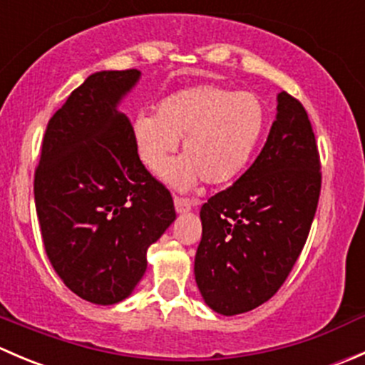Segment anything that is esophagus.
<instances>
[{
	"mask_svg": "<svg viewBox=\"0 0 365 365\" xmlns=\"http://www.w3.org/2000/svg\"><path fill=\"white\" fill-rule=\"evenodd\" d=\"M192 208V203L189 200H183V197H175V210L176 213H185Z\"/></svg>",
	"mask_w": 365,
	"mask_h": 365,
	"instance_id": "34e87169",
	"label": "esophagus"
}]
</instances>
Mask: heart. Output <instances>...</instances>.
Listing matches in <instances>:
<instances>
[{"instance_id": "1", "label": "heart", "mask_w": 365, "mask_h": 365, "mask_svg": "<svg viewBox=\"0 0 365 365\" xmlns=\"http://www.w3.org/2000/svg\"><path fill=\"white\" fill-rule=\"evenodd\" d=\"M267 125L259 97L217 84H200L169 95L157 114L139 113L132 138L143 164L160 173L183 139V159L165 173L178 190H189L200 180L224 185L251 162Z\"/></svg>"}]
</instances>
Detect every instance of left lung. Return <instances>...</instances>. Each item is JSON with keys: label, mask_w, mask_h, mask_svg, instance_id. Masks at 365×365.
I'll return each mask as SVG.
<instances>
[{"label": "left lung", "mask_w": 365, "mask_h": 365, "mask_svg": "<svg viewBox=\"0 0 365 365\" xmlns=\"http://www.w3.org/2000/svg\"><path fill=\"white\" fill-rule=\"evenodd\" d=\"M319 189L311 121L304 106L281 91L257 159L230 189L201 206L194 275L212 311L242 314L277 293L307 240Z\"/></svg>", "instance_id": "1"}]
</instances>
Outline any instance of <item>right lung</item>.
<instances>
[{"label": "right lung", "instance_id": "right-lung-1", "mask_svg": "<svg viewBox=\"0 0 365 365\" xmlns=\"http://www.w3.org/2000/svg\"><path fill=\"white\" fill-rule=\"evenodd\" d=\"M141 72H95L47 123L35 173L43 247L70 292L98 305L125 300L146 251L175 222L169 190L139 160L118 106Z\"/></svg>", "mask_w": 365, "mask_h": 365}]
</instances>
